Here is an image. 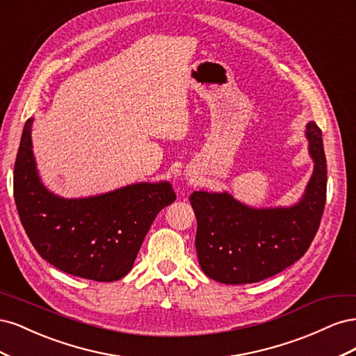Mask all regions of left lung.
Wrapping results in <instances>:
<instances>
[{
    "label": "left lung",
    "mask_w": 356,
    "mask_h": 356,
    "mask_svg": "<svg viewBox=\"0 0 356 356\" xmlns=\"http://www.w3.org/2000/svg\"><path fill=\"white\" fill-rule=\"evenodd\" d=\"M314 174L303 197L288 208H250L227 191L191 193L196 250L204 275L221 284H254L294 264L319 229L327 200V160L322 132L306 126Z\"/></svg>",
    "instance_id": "1"
}]
</instances>
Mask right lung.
I'll list each match as a JSON object with an SVG mask.
<instances>
[{
  "instance_id": "right-lung-1",
  "label": "right lung",
  "mask_w": 356,
  "mask_h": 356,
  "mask_svg": "<svg viewBox=\"0 0 356 356\" xmlns=\"http://www.w3.org/2000/svg\"><path fill=\"white\" fill-rule=\"evenodd\" d=\"M25 123L15 163L13 191L20 221L37 252L59 270L113 282L134 267L157 213L177 199L168 181L138 182L84 199H63L38 177Z\"/></svg>"
}]
</instances>
